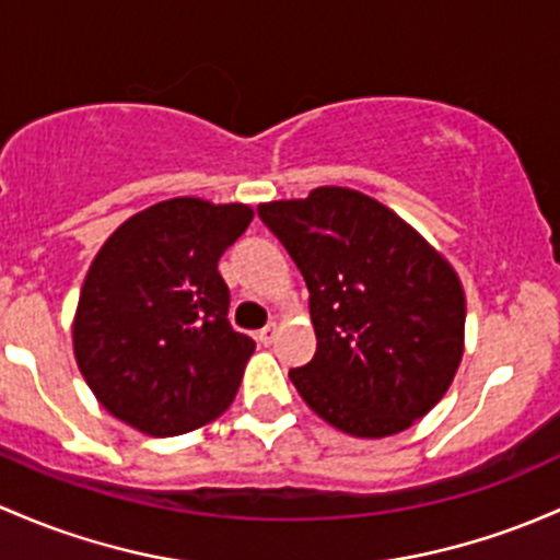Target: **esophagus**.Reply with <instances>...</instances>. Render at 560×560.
Wrapping results in <instances>:
<instances>
[{"instance_id": "1", "label": "esophagus", "mask_w": 560, "mask_h": 560, "mask_svg": "<svg viewBox=\"0 0 560 560\" xmlns=\"http://www.w3.org/2000/svg\"><path fill=\"white\" fill-rule=\"evenodd\" d=\"M276 332H279V327H276V322H270V325H265L262 329H257V343L262 346H270L276 340Z\"/></svg>"}]
</instances>
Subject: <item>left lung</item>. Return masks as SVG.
<instances>
[{"mask_svg": "<svg viewBox=\"0 0 560 560\" xmlns=\"http://www.w3.org/2000/svg\"><path fill=\"white\" fill-rule=\"evenodd\" d=\"M308 287L316 354L290 370L314 413L354 438H388L448 392L464 351L456 270L402 217L349 190L257 206Z\"/></svg>", "mask_w": 560, "mask_h": 560, "instance_id": "1", "label": "left lung"}]
</instances>
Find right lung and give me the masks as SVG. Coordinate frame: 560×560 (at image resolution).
Masks as SVG:
<instances>
[{
	"label": "right lung",
	"instance_id": "add662e5",
	"mask_svg": "<svg viewBox=\"0 0 560 560\" xmlns=\"http://www.w3.org/2000/svg\"><path fill=\"white\" fill-rule=\"evenodd\" d=\"M252 217L244 203L174 198L133 214L102 246L72 335L82 378L115 419L174 438L233 402L255 340L228 322L217 262Z\"/></svg>",
	"mask_w": 560,
	"mask_h": 560
}]
</instances>
